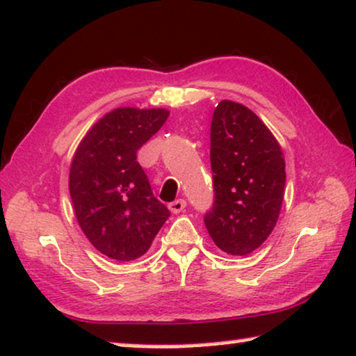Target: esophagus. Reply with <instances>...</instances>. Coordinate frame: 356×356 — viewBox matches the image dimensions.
<instances>
[{
	"label": "esophagus",
	"mask_w": 356,
	"mask_h": 356,
	"mask_svg": "<svg viewBox=\"0 0 356 356\" xmlns=\"http://www.w3.org/2000/svg\"><path fill=\"white\" fill-rule=\"evenodd\" d=\"M185 206H187V201L180 198V200L172 201V203H169L168 208L172 212V214H179V212H182L185 209Z\"/></svg>",
	"instance_id": "34e87169"
}]
</instances>
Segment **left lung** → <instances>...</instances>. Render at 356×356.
Listing matches in <instances>:
<instances>
[{
    "mask_svg": "<svg viewBox=\"0 0 356 356\" xmlns=\"http://www.w3.org/2000/svg\"><path fill=\"white\" fill-rule=\"evenodd\" d=\"M214 203L204 214L212 241L230 256H248L267 240L283 204L281 147L254 111L222 100L211 123Z\"/></svg>",
    "mask_w": 356,
    "mask_h": 356,
    "instance_id": "obj_1",
    "label": "left lung"
}]
</instances>
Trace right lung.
I'll return each mask as SVG.
<instances>
[{"label":"right lung","instance_id":"add662e5","mask_svg":"<svg viewBox=\"0 0 356 356\" xmlns=\"http://www.w3.org/2000/svg\"><path fill=\"white\" fill-rule=\"evenodd\" d=\"M168 116L164 108H115L89 129L73 156L68 187L78 224L115 261L144 256L171 216L137 163V150Z\"/></svg>","mask_w":356,"mask_h":356}]
</instances>
